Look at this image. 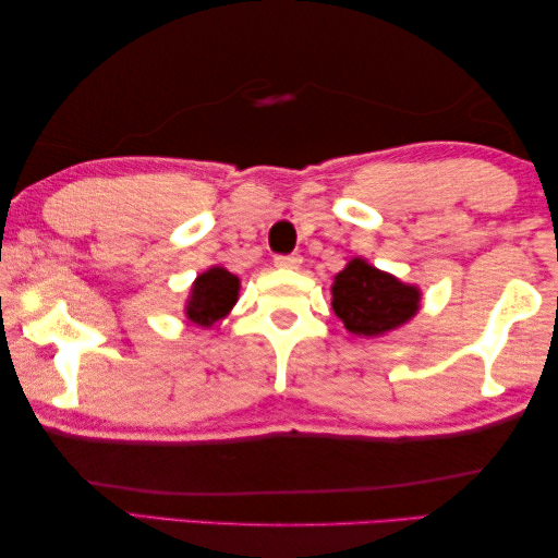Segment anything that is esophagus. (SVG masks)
Instances as JSON below:
<instances>
[{
  "label": "esophagus",
  "mask_w": 558,
  "mask_h": 558,
  "mask_svg": "<svg viewBox=\"0 0 558 558\" xmlns=\"http://www.w3.org/2000/svg\"><path fill=\"white\" fill-rule=\"evenodd\" d=\"M274 264H277L279 269H299L301 254H279V257H274Z\"/></svg>",
  "instance_id": "34e87169"
}]
</instances>
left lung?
Returning <instances> with one entry per match:
<instances>
[{
  "mask_svg": "<svg viewBox=\"0 0 558 558\" xmlns=\"http://www.w3.org/2000/svg\"><path fill=\"white\" fill-rule=\"evenodd\" d=\"M331 306L355 336H383L408 324L420 308V289L380 271L361 257L336 274Z\"/></svg>",
  "mask_w": 558,
  "mask_h": 558,
  "instance_id": "obj_1",
  "label": "left lung"
}]
</instances>
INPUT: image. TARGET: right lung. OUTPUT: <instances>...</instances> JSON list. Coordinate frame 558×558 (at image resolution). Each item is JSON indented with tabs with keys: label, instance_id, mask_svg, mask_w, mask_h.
Instances as JSON below:
<instances>
[{
	"label": "right lung",
	"instance_id": "obj_1",
	"mask_svg": "<svg viewBox=\"0 0 558 558\" xmlns=\"http://www.w3.org/2000/svg\"><path fill=\"white\" fill-rule=\"evenodd\" d=\"M236 296H240V277H234L225 267H209L199 274L190 289L185 316L193 324L209 328L232 312Z\"/></svg>",
	"mask_w": 558,
	"mask_h": 558
}]
</instances>
